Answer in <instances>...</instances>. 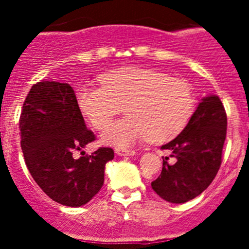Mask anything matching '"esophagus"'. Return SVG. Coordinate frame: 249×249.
<instances>
[{"label": "esophagus", "instance_id": "esophagus-1", "mask_svg": "<svg viewBox=\"0 0 249 249\" xmlns=\"http://www.w3.org/2000/svg\"><path fill=\"white\" fill-rule=\"evenodd\" d=\"M114 153L117 156H133L136 153L135 151L132 149H123V148H116L114 149Z\"/></svg>", "mask_w": 249, "mask_h": 249}]
</instances>
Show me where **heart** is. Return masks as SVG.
<instances>
[{
  "instance_id": "1",
  "label": "heart",
  "mask_w": 249,
  "mask_h": 249,
  "mask_svg": "<svg viewBox=\"0 0 249 249\" xmlns=\"http://www.w3.org/2000/svg\"><path fill=\"white\" fill-rule=\"evenodd\" d=\"M102 86H81L77 106L96 129H103L126 107V118L101 135L102 143L128 147L148 138L166 143L179 136L192 120V86L151 68L127 67L102 76Z\"/></svg>"
}]
</instances>
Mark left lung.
<instances>
[{"instance_id": "8db88e82", "label": "left lung", "mask_w": 249, "mask_h": 249, "mask_svg": "<svg viewBox=\"0 0 249 249\" xmlns=\"http://www.w3.org/2000/svg\"><path fill=\"white\" fill-rule=\"evenodd\" d=\"M226 133L227 114L219 97H203L186 129L160 147L169 149L176 162L169 164L168 157L163 158L162 172L151 183L153 191L169 203H184L201 195L221 167Z\"/></svg>"}]
</instances>
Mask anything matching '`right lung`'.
I'll list each match as a JSON object with an SVG mask.
<instances>
[{"instance_id": "1", "label": "right lung", "mask_w": 249, "mask_h": 249, "mask_svg": "<svg viewBox=\"0 0 249 249\" xmlns=\"http://www.w3.org/2000/svg\"><path fill=\"white\" fill-rule=\"evenodd\" d=\"M19 131L26 166L51 199L80 207L100 192L113 149L100 147L85 156L82 149L96 136L86 127L68 83L42 81L32 86L22 107ZM76 151L83 157L74 159Z\"/></svg>"}]
</instances>
